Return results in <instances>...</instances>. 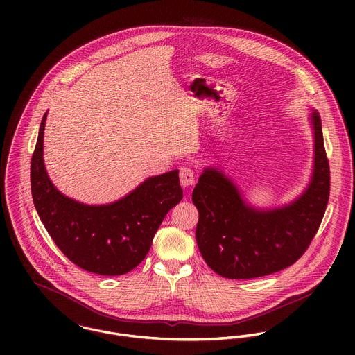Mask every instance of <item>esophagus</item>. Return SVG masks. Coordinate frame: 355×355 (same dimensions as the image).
I'll return each instance as SVG.
<instances>
[{"label": "esophagus", "instance_id": "esophagus-1", "mask_svg": "<svg viewBox=\"0 0 355 355\" xmlns=\"http://www.w3.org/2000/svg\"><path fill=\"white\" fill-rule=\"evenodd\" d=\"M180 183L183 187H190L196 184V175L190 168L180 169Z\"/></svg>", "mask_w": 355, "mask_h": 355}]
</instances>
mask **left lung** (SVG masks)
<instances>
[{
  "instance_id": "1",
  "label": "left lung",
  "mask_w": 355,
  "mask_h": 355,
  "mask_svg": "<svg viewBox=\"0 0 355 355\" xmlns=\"http://www.w3.org/2000/svg\"><path fill=\"white\" fill-rule=\"evenodd\" d=\"M309 120L313 171L304 193L290 203L255 207L223 169H203L193 191L200 211L196 238L205 262L220 276L254 279L286 269L314 238L329 198V165L315 109Z\"/></svg>"
}]
</instances>
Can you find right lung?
I'll list each match as a JSON object with an SVG mask.
<instances>
[{
  "label": "right lung",
  "mask_w": 355,
  "mask_h": 355,
  "mask_svg": "<svg viewBox=\"0 0 355 355\" xmlns=\"http://www.w3.org/2000/svg\"><path fill=\"white\" fill-rule=\"evenodd\" d=\"M48 112L41 121L31 158V194L51 239L79 268L119 276L138 266L152 246L165 214L183 198L179 171L148 178L125 197L106 203L75 201L51 183L44 161Z\"/></svg>",
  "instance_id": "1"
}]
</instances>
